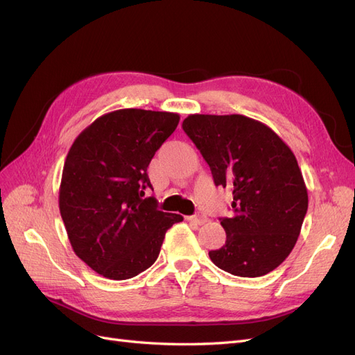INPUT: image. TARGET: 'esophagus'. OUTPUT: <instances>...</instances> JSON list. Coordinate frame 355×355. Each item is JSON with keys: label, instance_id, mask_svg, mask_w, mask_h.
Here are the masks:
<instances>
[{"label": "esophagus", "instance_id": "34e87169", "mask_svg": "<svg viewBox=\"0 0 355 355\" xmlns=\"http://www.w3.org/2000/svg\"><path fill=\"white\" fill-rule=\"evenodd\" d=\"M187 219L189 222H192V223H196V225H202V223L207 222V218L202 216V214H196V216H188Z\"/></svg>", "mask_w": 355, "mask_h": 355}]
</instances>
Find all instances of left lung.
<instances>
[{"mask_svg": "<svg viewBox=\"0 0 355 355\" xmlns=\"http://www.w3.org/2000/svg\"><path fill=\"white\" fill-rule=\"evenodd\" d=\"M185 133L211 170L214 185L232 191L227 241L209 252L239 277L274 271L293 250L308 210V191L295 154L266 124L245 115L191 114Z\"/></svg>", "mask_w": 355, "mask_h": 355, "instance_id": "8db88e82", "label": "left lung"}]
</instances>
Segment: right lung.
<instances>
[{
	"label": "right lung",
	"mask_w": 355,
	"mask_h": 355,
	"mask_svg": "<svg viewBox=\"0 0 355 355\" xmlns=\"http://www.w3.org/2000/svg\"><path fill=\"white\" fill-rule=\"evenodd\" d=\"M175 112L118 110L94 120L65 159L59 209L72 249L93 271L127 280L151 266L180 214L157 209L146 168L176 130Z\"/></svg>",
	"instance_id": "1"
}]
</instances>
